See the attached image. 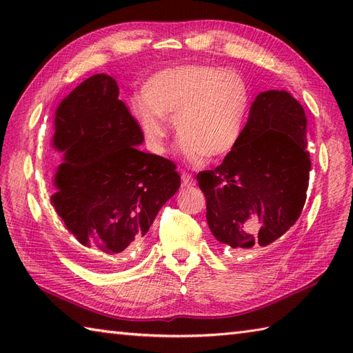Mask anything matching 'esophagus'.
<instances>
[{"instance_id": "esophagus-1", "label": "esophagus", "mask_w": 353, "mask_h": 353, "mask_svg": "<svg viewBox=\"0 0 353 353\" xmlns=\"http://www.w3.org/2000/svg\"><path fill=\"white\" fill-rule=\"evenodd\" d=\"M182 185L186 186V188H190V186L196 185V181H194V177L190 174V172H186V171L182 172Z\"/></svg>"}]
</instances>
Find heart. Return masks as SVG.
Returning <instances> with one entry per match:
<instances>
[{
	"label": "heart",
	"instance_id": "obj_1",
	"mask_svg": "<svg viewBox=\"0 0 353 353\" xmlns=\"http://www.w3.org/2000/svg\"><path fill=\"white\" fill-rule=\"evenodd\" d=\"M132 115L153 153H163L172 119L186 159L220 157L241 139L250 110V91L241 74L212 65H183L153 74Z\"/></svg>",
	"mask_w": 353,
	"mask_h": 353
}]
</instances>
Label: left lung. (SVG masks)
Segmentation results:
<instances>
[{
    "mask_svg": "<svg viewBox=\"0 0 353 353\" xmlns=\"http://www.w3.org/2000/svg\"><path fill=\"white\" fill-rule=\"evenodd\" d=\"M306 124L291 94L261 92L235 148L215 170L199 172L206 220L220 243L264 249L297 221L310 185Z\"/></svg>",
    "mask_w": 353,
    "mask_h": 353,
    "instance_id": "obj_1",
    "label": "left lung"
}]
</instances>
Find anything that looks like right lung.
Returning <instances> with one entry per match:
<instances>
[{
  "instance_id": "1",
  "label": "right lung",
  "mask_w": 353,
  "mask_h": 353,
  "mask_svg": "<svg viewBox=\"0 0 353 353\" xmlns=\"http://www.w3.org/2000/svg\"><path fill=\"white\" fill-rule=\"evenodd\" d=\"M108 74L86 79L56 110L52 147L63 153L51 205L91 267L144 241L177 192L176 163L137 147L144 137Z\"/></svg>"
}]
</instances>
